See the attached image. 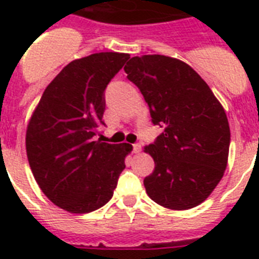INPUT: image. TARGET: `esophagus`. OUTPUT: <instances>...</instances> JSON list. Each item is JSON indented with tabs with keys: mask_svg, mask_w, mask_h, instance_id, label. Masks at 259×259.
Segmentation results:
<instances>
[{
	"mask_svg": "<svg viewBox=\"0 0 259 259\" xmlns=\"http://www.w3.org/2000/svg\"><path fill=\"white\" fill-rule=\"evenodd\" d=\"M133 152L134 153H140V152H141V145H140V144H134Z\"/></svg>",
	"mask_w": 259,
	"mask_h": 259,
	"instance_id": "obj_1",
	"label": "esophagus"
}]
</instances>
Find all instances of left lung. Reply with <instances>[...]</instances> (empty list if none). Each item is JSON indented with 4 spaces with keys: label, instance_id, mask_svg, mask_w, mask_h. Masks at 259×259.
<instances>
[{
    "label": "left lung",
    "instance_id": "8db88e82",
    "mask_svg": "<svg viewBox=\"0 0 259 259\" xmlns=\"http://www.w3.org/2000/svg\"><path fill=\"white\" fill-rule=\"evenodd\" d=\"M140 89L154 125L164 127L145 152L154 170L148 196L169 209L196 207L212 193L227 166L230 126L223 106L200 75L179 59L134 56L125 66Z\"/></svg>",
    "mask_w": 259,
    "mask_h": 259
}]
</instances>
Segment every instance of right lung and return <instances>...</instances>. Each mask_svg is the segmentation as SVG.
<instances>
[{"mask_svg": "<svg viewBox=\"0 0 259 259\" xmlns=\"http://www.w3.org/2000/svg\"><path fill=\"white\" fill-rule=\"evenodd\" d=\"M129 59L99 52L67 64L47 86L26 127V156L48 199L72 213L101 208L113 197L130 144L95 141L105 89Z\"/></svg>", "mask_w": 259, "mask_h": 259, "instance_id": "add662e5", "label": "right lung"}]
</instances>
